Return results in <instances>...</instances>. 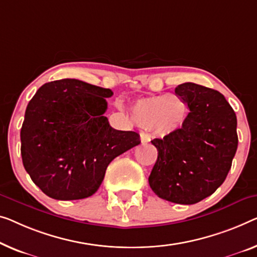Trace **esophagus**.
I'll use <instances>...</instances> for the list:
<instances>
[{"label": "esophagus", "mask_w": 257, "mask_h": 257, "mask_svg": "<svg viewBox=\"0 0 257 257\" xmlns=\"http://www.w3.org/2000/svg\"><path fill=\"white\" fill-rule=\"evenodd\" d=\"M140 135H141V142H142V144H147V143H149V142L151 141V136L148 135V134L141 133Z\"/></svg>", "instance_id": "obj_1"}]
</instances>
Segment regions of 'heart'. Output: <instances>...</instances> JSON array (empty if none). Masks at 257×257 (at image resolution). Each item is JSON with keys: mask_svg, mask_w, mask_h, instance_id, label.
<instances>
[{"mask_svg": "<svg viewBox=\"0 0 257 257\" xmlns=\"http://www.w3.org/2000/svg\"><path fill=\"white\" fill-rule=\"evenodd\" d=\"M188 107L175 94L142 98L130 107V116L141 128L153 129L162 136L177 133L185 124Z\"/></svg>", "mask_w": 257, "mask_h": 257, "instance_id": "1", "label": "heart"}]
</instances>
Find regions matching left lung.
I'll return each instance as SVG.
<instances>
[{"label":"left lung","mask_w":257,"mask_h":257,"mask_svg":"<svg viewBox=\"0 0 257 257\" xmlns=\"http://www.w3.org/2000/svg\"><path fill=\"white\" fill-rule=\"evenodd\" d=\"M190 112L177 133L151 143L158 150L149 185L157 196L195 204L212 195L226 179L238 148L236 115L221 93L183 83L175 87Z\"/></svg>","instance_id":"8db88e82"}]
</instances>
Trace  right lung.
I'll use <instances>...</instances> for the list:
<instances>
[{"label": "right lung", "instance_id": "obj_1", "mask_svg": "<svg viewBox=\"0 0 257 257\" xmlns=\"http://www.w3.org/2000/svg\"><path fill=\"white\" fill-rule=\"evenodd\" d=\"M112 90L78 79L44 84L31 99L21 129L26 172L47 196L61 201L93 195L114 158L141 143L115 130L104 113Z\"/></svg>", "mask_w": 257, "mask_h": 257}]
</instances>
